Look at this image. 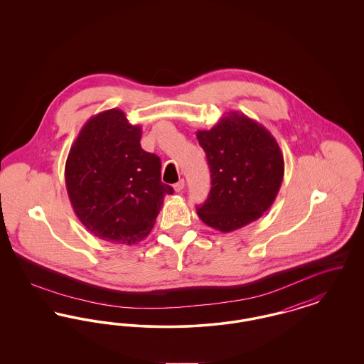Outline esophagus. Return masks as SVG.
Segmentation results:
<instances>
[{
    "label": "esophagus",
    "instance_id": "esophagus-1",
    "mask_svg": "<svg viewBox=\"0 0 364 364\" xmlns=\"http://www.w3.org/2000/svg\"><path fill=\"white\" fill-rule=\"evenodd\" d=\"M184 187H186V181H184V180H180V181H177V183H176V184L173 186V188L176 192H180V191H183Z\"/></svg>",
    "mask_w": 364,
    "mask_h": 364
}]
</instances>
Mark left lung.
Masks as SVG:
<instances>
[{"mask_svg": "<svg viewBox=\"0 0 364 364\" xmlns=\"http://www.w3.org/2000/svg\"><path fill=\"white\" fill-rule=\"evenodd\" d=\"M196 138L208 156L211 190L198 215L224 233L263 215L276 200L284 178L277 140L259 122L229 112Z\"/></svg>", "mask_w": 364, "mask_h": 364, "instance_id": "left-lung-1", "label": "left lung"}]
</instances>
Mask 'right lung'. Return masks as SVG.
<instances>
[{"label": "right lung", "mask_w": 364, "mask_h": 364, "mask_svg": "<svg viewBox=\"0 0 364 364\" xmlns=\"http://www.w3.org/2000/svg\"><path fill=\"white\" fill-rule=\"evenodd\" d=\"M141 128L120 109L85 124L70 147L65 186L80 223L94 236L114 244L143 240L156 224L165 195L161 159L140 146Z\"/></svg>", "instance_id": "add662e5"}]
</instances>
